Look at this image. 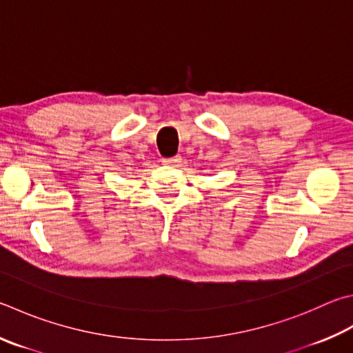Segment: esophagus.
Instances as JSON below:
<instances>
[{"label": "esophagus", "mask_w": 353, "mask_h": 353, "mask_svg": "<svg viewBox=\"0 0 353 353\" xmlns=\"http://www.w3.org/2000/svg\"><path fill=\"white\" fill-rule=\"evenodd\" d=\"M181 157L179 156H176V157H168V159H163L162 162H163V165H168V166H172V165H177V163H181Z\"/></svg>", "instance_id": "1"}]
</instances>
